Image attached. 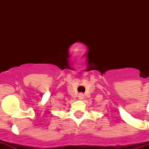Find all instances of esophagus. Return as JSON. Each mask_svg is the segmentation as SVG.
Returning <instances> with one entry per match:
<instances>
[{"instance_id":"34e87169","label":"esophagus","mask_w":149,"mask_h":149,"mask_svg":"<svg viewBox=\"0 0 149 149\" xmlns=\"http://www.w3.org/2000/svg\"><path fill=\"white\" fill-rule=\"evenodd\" d=\"M84 97V95L83 94V93H79V96H78V98H79V100H83Z\"/></svg>"}]
</instances>
